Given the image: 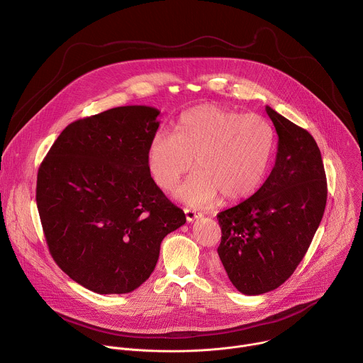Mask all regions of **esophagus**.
Returning <instances> with one entry per match:
<instances>
[{"instance_id":"obj_1","label":"esophagus","mask_w":363,"mask_h":363,"mask_svg":"<svg viewBox=\"0 0 363 363\" xmlns=\"http://www.w3.org/2000/svg\"><path fill=\"white\" fill-rule=\"evenodd\" d=\"M184 212H185V218H186L188 222H192V220H195V219H198L201 216V213H198V212H195V211H192L189 208H184Z\"/></svg>"}]
</instances>
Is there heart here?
I'll return each mask as SVG.
<instances>
[{
  "label": "heart",
  "mask_w": 363,
  "mask_h": 363,
  "mask_svg": "<svg viewBox=\"0 0 363 363\" xmlns=\"http://www.w3.org/2000/svg\"><path fill=\"white\" fill-rule=\"evenodd\" d=\"M274 128L261 115L202 104L185 111L175 134L158 131L147 151V167L154 184L169 191L192 167V174L177 196L194 208L212 205L219 194L225 201L252 195L267 172Z\"/></svg>",
  "instance_id": "heart-1"
}]
</instances>
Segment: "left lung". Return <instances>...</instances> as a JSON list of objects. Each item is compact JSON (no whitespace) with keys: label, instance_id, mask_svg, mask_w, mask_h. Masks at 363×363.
Segmentation results:
<instances>
[{"label":"left lung","instance_id":"obj_1","mask_svg":"<svg viewBox=\"0 0 363 363\" xmlns=\"http://www.w3.org/2000/svg\"><path fill=\"white\" fill-rule=\"evenodd\" d=\"M265 109L278 134L275 167L251 198L216 215L220 264L245 295L274 291L294 274L322 220L328 196L313 137L271 106Z\"/></svg>","mask_w":363,"mask_h":363}]
</instances>
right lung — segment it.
<instances>
[{
  "instance_id": "obj_1",
  "label": "right lung",
  "mask_w": 363,
  "mask_h": 363,
  "mask_svg": "<svg viewBox=\"0 0 363 363\" xmlns=\"http://www.w3.org/2000/svg\"><path fill=\"white\" fill-rule=\"evenodd\" d=\"M158 115L157 108L128 105L78 119L38 169L37 206L50 254L92 292L141 286L162 239L186 222L148 172Z\"/></svg>"
}]
</instances>
